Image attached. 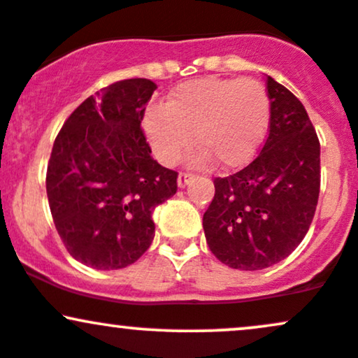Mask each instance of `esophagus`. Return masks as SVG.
Wrapping results in <instances>:
<instances>
[{
  "label": "esophagus",
  "instance_id": "obj_1",
  "mask_svg": "<svg viewBox=\"0 0 358 358\" xmlns=\"http://www.w3.org/2000/svg\"><path fill=\"white\" fill-rule=\"evenodd\" d=\"M192 178H193V173H190V171H182V173L178 175V187H187Z\"/></svg>",
  "mask_w": 358,
  "mask_h": 358
}]
</instances>
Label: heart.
<instances>
[{
  "label": "heart",
  "mask_w": 358,
  "mask_h": 358,
  "mask_svg": "<svg viewBox=\"0 0 358 358\" xmlns=\"http://www.w3.org/2000/svg\"><path fill=\"white\" fill-rule=\"evenodd\" d=\"M271 99L264 85L252 77L190 80L171 90L163 104H153L143 117V129L156 158L173 165L192 146L193 133L200 148L193 163L210 162L237 168L249 163L268 133Z\"/></svg>",
  "instance_id": "heart-1"
}]
</instances>
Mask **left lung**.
Here are the masks:
<instances>
[{"label": "left lung", "mask_w": 358, "mask_h": 358, "mask_svg": "<svg viewBox=\"0 0 358 358\" xmlns=\"http://www.w3.org/2000/svg\"><path fill=\"white\" fill-rule=\"evenodd\" d=\"M268 138L248 166L213 178L203 231L229 268L257 271L289 256L306 236L320 195V141L291 90L266 77Z\"/></svg>", "instance_id": "8db88e82"}]
</instances>
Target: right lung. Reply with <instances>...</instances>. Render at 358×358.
I'll list each match as a JSON object with an SVG mask.
<instances>
[{
    "label": "right lung",
    "mask_w": 358,
    "mask_h": 358,
    "mask_svg": "<svg viewBox=\"0 0 358 358\" xmlns=\"http://www.w3.org/2000/svg\"><path fill=\"white\" fill-rule=\"evenodd\" d=\"M156 85L126 79L77 108L53 143L47 195L65 249L82 264L121 269L155 237L156 205L175 195L178 173L158 165L141 127Z\"/></svg>",
    "instance_id": "add662e5"
}]
</instances>
